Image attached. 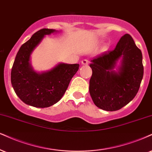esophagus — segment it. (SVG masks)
I'll return each instance as SVG.
<instances>
[{
	"label": "esophagus",
	"mask_w": 152,
	"mask_h": 152,
	"mask_svg": "<svg viewBox=\"0 0 152 152\" xmlns=\"http://www.w3.org/2000/svg\"><path fill=\"white\" fill-rule=\"evenodd\" d=\"M89 63V61L87 59H84L82 61V65H87Z\"/></svg>",
	"instance_id": "1"
}]
</instances>
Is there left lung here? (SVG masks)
<instances>
[{
    "label": "left lung",
    "instance_id": "1",
    "mask_svg": "<svg viewBox=\"0 0 152 152\" xmlns=\"http://www.w3.org/2000/svg\"><path fill=\"white\" fill-rule=\"evenodd\" d=\"M121 63L115 71L117 63ZM89 93L97 107L115 111L134 98L143 78L142 54L130 34L119 40L115 49L91 61Z\"/></svg>",
    "mask_w": 152,
    "mask_h": 152
}]
</instances>
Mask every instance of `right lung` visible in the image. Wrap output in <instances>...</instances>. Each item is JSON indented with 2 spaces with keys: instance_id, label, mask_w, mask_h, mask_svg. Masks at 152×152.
Segmentation results:
<instances>
[{
  "instance_id": "1",
  "label": "right lung",
  "mask_w": 152,
  "mask_h": 152,
  "mask_svg": "<svg viewBox=\"0 0 152 152\" xmlns=\"http://www.w3.org/2000/svg\"><path fill=\"white\" fill-rule=\"evenodd\" d=\"M55 32L56 29H42L34 34L18 50L11 70L15 92L24 104L34 107H49L60 101L79 69V64L61 63L46 72L34 70L31 53L46 35Z\"/></svg>"
}]
</instances>
